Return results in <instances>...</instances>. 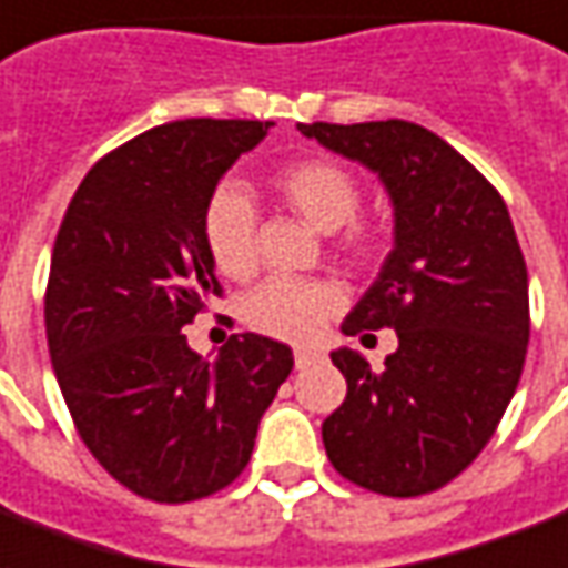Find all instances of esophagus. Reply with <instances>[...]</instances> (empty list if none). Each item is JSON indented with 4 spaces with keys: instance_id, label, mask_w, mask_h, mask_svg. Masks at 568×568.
Here are the masks:
<instances>
[{
    "instance_id": "1",
    "label": "esophagus",
    "mask_w": 568,
    "mask_h": 568,
    "mask_svg": "<svg viewBox=\"0 0 568 568\" xmlns=\"http://www.w3.org/2000/svg\"><path fill=\"white\" fill-rule=\"evenodd\" d=\"M321 354L317 351H296V369H308L314 363H321Z\"/></svg>"
}]
</instances>
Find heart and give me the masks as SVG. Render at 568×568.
Here are the masks:
<instances>
[{
    "instance_id": "heart-1",
    "label": "heart",
    "mask_w": 568,
    "mask_h": 568,
    "mask_svg": "<svg viewBox=\"0 0 568 568\" xmlns=\"http://www.w3.org/2000/svg\"><path fill=\"white\" fill-rule=\"evenodd\" d=\"M272 184L290 209L317 230L335 233L345 226L342 244L351 256H369L375 235L354 221L359 209L357 175L329 156H305L275 172ZM202 239L211 263L226 278H247L256 266V211L247 190L226 184L205 205ZM338 293L324 281L268 278L244 300V321L284 342H312L335 312Z\"/></svg>"
}]
</instances>
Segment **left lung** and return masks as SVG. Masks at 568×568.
Segmentation results:
<instances>
[{
    "mask_svg": "<svg viewBox=\"0 0 568 568\" xmlns=\"http://www.w3.org/2000/svg\"><path fill=\"white\" fill-rule=\"evenodd\" d=\"M300 132L372 169L393 202V251L342 333L390 326L399 347L381 372L351 347L329 354L347 396L324 420L326 457L372 494H433L481 454L524 372L529 284L515 226L494 184L417 123Z\"/></svg>",
    "mask_w": 568,
    "mask_h": 568,
    "instance_id": "1",
    "label": "left lung"
}]
</instances>
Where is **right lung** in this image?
<instances>
[{"mask_svg": "<svg viewBox=\"0 0 568 568\" xmlns=\"http://www.w3.org/2000/svg\"><path fill=\"white\" fill-rule=\"evenodd\" d=\"M263 120L163 123L102 156L53 242L44 329L53 375L90 454L132 494L193 503L233 484L293 369L266 335H230L214 363L184 326L214 278L202 214Z\"/></svg>", "mask_w": 568, "mask_h": 568, "instance_id": "obj_1", "label": "right lung"}]
</instances>
